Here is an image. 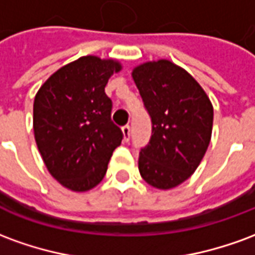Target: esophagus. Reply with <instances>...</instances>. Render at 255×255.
Instances as JSON below:
<instances>
[{"label":"esophagus","mask_w":255,"mask_h":255,"mask_svg":"<svg viewBox=\"0 0 255 255\" xmlns=\"http://www.w3.org/2000/svg\"><path fill=\"white\" fill-rule=\"evenodd\" d=\"M122 131L123 136H124V140L128 142V140H129V136H131V128H129V126H124V127L122 128Z\"/></svg>","instance_id":"34e87169"}]
</instances>
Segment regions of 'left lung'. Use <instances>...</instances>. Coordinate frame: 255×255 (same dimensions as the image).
<instances>
[{"mask_svg": "<svg viewBox=\"0 0 255 255\" xmlns=\"http://www.w3.org/2000/svg\"><path fill=\"white\" fill-rule=\"evenodd\" d=\"M132 79L151 119V138L140 150L139 172L160 190L186 182L208 150L213 106L191 75L168 60L133 68Z\"/></svg>", "mask_w": 255, "mask_h": 255, "instance_id": "obj_1", "label": "left lung"}]
</instances>
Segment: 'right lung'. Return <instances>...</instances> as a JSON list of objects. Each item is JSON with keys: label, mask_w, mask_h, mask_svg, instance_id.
Returning a JSON list of instances; mask_svg holds the SVG:
<instances>
[{"label": "right lung", "mask_w": 255, "mask_h": 255, "mask_svg": "<svg viewBox=\"0 0 255 255\" xmlns=\"http://www.w3.org/2000/svg\"><path fill=\"white\" fill-rule=\"evenodd\" d=\"M122 69L116 60L84 56L53 73L34 100V135L42 160L56 180L72 191L104 179L123 132L111 119L105 86Z\"/></svg>", "instance_id": "add662e5"}]
</instances>
